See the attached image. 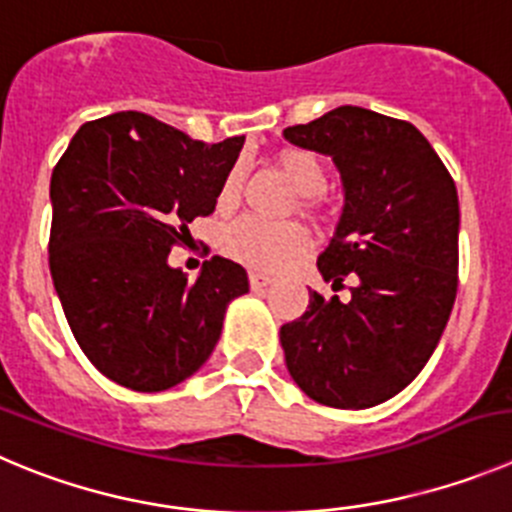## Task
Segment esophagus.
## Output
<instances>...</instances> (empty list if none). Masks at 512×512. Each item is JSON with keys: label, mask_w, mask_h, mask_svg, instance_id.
Returning <instances> with one entry per match:
<instances>
[{"label": "esophagus", "mask_w": 512, "mask_h": 512, "mask_svg": "<svg viewBox=\"0 0 512 512\" xmlns=\"http://www.w3.org/2000/svg\"><path fill=\"white\" fill-rule=\"evenodd\" d=\"M272 283V278L270 275H267V272H250V285H252V290H262V288H267V285Z\"/></svg>", "instance_id": "obj_1"}]
</instances>
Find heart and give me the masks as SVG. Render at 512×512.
Instances as JSON below:
<instances>
[{"instance_id": "b5f03b06", "label": "heart", "mask_w": 512, "mask_h": 512, "mask_svg": "<svg viewBox=\"0 0 512 512\" xmlns=\"http://www.w3.org/2000/svg\"><path fill=\"white\" fill-rule=\"evenodd\" d=\"M278 169L303 197H318L328 186L326 164L313 151L288 148L278 156ZM242 184H245V166L234 164L219 181L217 209L227 212L240 202ZM219 247L224 255L240 260L242 265L257 270H278L308 252L310 237L300 224H270L255 217H242L222 229Z\"/></svg>"}]
</instances>
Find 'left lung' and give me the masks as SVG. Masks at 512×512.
Instances as JSON below:
<instances>
[{"mask_svg":"<svg viewBox=\"0 0 512 512\" xmlns=\"http://www.w3.org/2000/svg\"><path fill=\"white\" fill-rule=\"evenodd\" d=\"M283 133L341 171L346 207L318 270L333 285L356 280L346 303L310 293L308 310L280 328L285 364L318 404L376 407L417 379L450 321L460 265L455 181L412 123L358 105Z\"/></svg>","mask_w":512,"mask_h":512,"instance_id":"obj_1","label":"left lung"}]
</instances>
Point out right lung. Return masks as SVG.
Here are the masks:
<instances>
[{
    "label": "right lung",
    "mask_w": 512,
    "mask_h": 512,
    "mask_svg": "<svg viewBox=\"0 0 512 512\" xmlns=\"http://www.w3.org/2000/svg\"><path fill=\"white\" fill-rule=\"evenodd\" d=\"M245 136L194 141L138 111L88 121L52 169L50 272L90 364L133 391H164L212 356L245 267L204 262L194 283L169 267L189 222L217 204Z\"/></svg>",
    "instance_id": "1"
}]
</instances>
